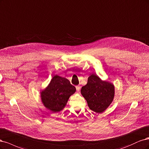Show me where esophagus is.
Returning a JSON list of instances; mask_svg holds the SVG:
<instances>
[{
    "label": "esophagus",
    "mask_w": 149,
    "mask_h": 149,
    "mask_svg": "<svg viewBox=\"0 0 149 149\" xmlns=\"http://www.w3.org/2000/svg\"><path fill=\"white\" fill-rule=\"evenodd\" d=\"M76 90H77V92H79L80 91V86H76Z\"/></svg>",
    "instance_id": "1"
}]
</instances>
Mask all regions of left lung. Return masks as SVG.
<instances>
[{
  "label": "left lung",
  "instance_id": "obj_1",
  "mask_svg": "<svg viewBox=\"0 0 149 149\" xmlns=\"http://www.w3.org/2000/svg\"><path fill=\"white\" fill-rule=\"evenodd\" d=\"M114 89L113 83L102 80L97 75L92 74L88 78L87 85L81 87L80 92L91 110L102 113L113 102Z\"/></svg>",
  "mask_w": 149,
  "mask_h": 149
}]
</instances>
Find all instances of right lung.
<instances>
[{"label": "right lung", "instance_id": "1", "mask_svg": "<svg viewBox=\"0 0 149 149\" xmlns=\"http://www.w3.org/2000/svg\"><path fill=\"white\" fill-rule=\"evenodd\" d=\"M76 88L68 79L54 75L47 87L40 91V97L44 107L53 113L61 111L66 106Z\"/></svg>", "mask_w": 149, "mask_h": 149}]
</instances>
